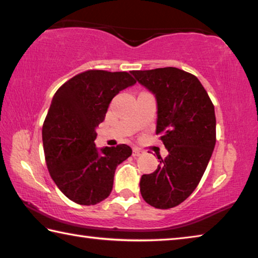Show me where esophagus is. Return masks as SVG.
Segmentation results:
<instances>
[{
    "instance_id": "1",
    "label": "esophagus",
    "mask_w": 258,
    "mask_h": 258,
    "mask_svg": "<svg viewBox=\"0 0 258 258\" xmlns=\"http://www.w3.org/2000/svg\"><path fill=\"white\" fill-rule=\"evenodd\" d=\"M142 154H144V150H141L139 148H133V156L139 157V156H141Z\"/></svg>"
}]
</instances>
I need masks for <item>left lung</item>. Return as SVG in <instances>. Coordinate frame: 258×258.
Instances as JSON below:
<instances>
[{
    "label": "left lung",
    "mask_w": 258,
    "mask_h": 258,
    "mask_svg": "<svg viewBox=\"0 0 258 258\" xmlns=\"http://www.w3.org/2000/svg\"><path fill=\"white\" fill-rule=\"evenodd\" d=\"M157 102L156 134L169 155L140 179L145 201L170 209L193 193L216 145L215 108L200 80L177 68L132 71Z\"/></svg>",
    "instance_id": "8db88e82"
}]
</instances>
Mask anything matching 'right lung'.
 <instances>
[{
    "label": "right lung",
    "mask_w": 258,
    "mask_h": 258,
    "mask_svg": "<svg viewBox=\"0 0 258 258\" xmlns=\"http://www.w3.org/2000/svg\"><path fill=\"white\" fill-rule=\"evenodd\" d=\"M136 83L127 72L89 70L71 78L52 97L42 127L44 156L52 180L71 201L94 206L111 193L116 167L132 149H99L96 127L113 97Z\"/></svg>",
    "instance_id": "add662e5"
}]
</instances>
